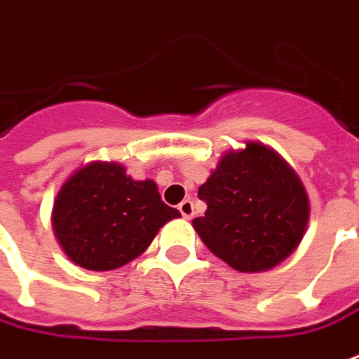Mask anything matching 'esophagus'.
Here are the masks:
<instances>
[{
  "label": "esophagus",
  "mask_w": 359,
  "mask_h": 359,
  "mask_svg": "<svg viewBox=\"0 0 359 359\" xmlns=\"http://www.w3.org/2000/svg\"><path fill=\"white\" fill-rule=\"evenodd\" d=\"M177 209H180V213H182L185 219H191L194 217V213H196V211H194V201H191V199H184V201L177 205Z\"/></svg>",
  "instance_id": "34e87169"
}]
</instances>
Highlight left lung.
<instances>
[{
	"label": "left lung",
	"instance_id": "1",
	"mask_svg": "<svg viewBox=\"0 0 359 359\" xmlns=\"http://www.w3.org/2000/svg\"><path fill=\"white\" fill-rule=\"evenodd\" d=\"M208 203L194 227L209 251L241 273L283 263L302 241L310 217L297 172L264 144L227 151L197 191Z\"/></svg>",
	"mask_w": 359,
	"mask_h": 359
}]
</instances>
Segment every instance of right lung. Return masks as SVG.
Masks as SVG:
<instances>
[{
  "label": "right lung",
  "instance_id": "1",
  "mask_svg": "<svg viewBox=\"0 0 359 359\" xmlns=\"http://www.w3.org/2000/svg\"><path fill=\"white\" fill-rule=\"evenodd\" d=\"M175 217L180 211L163 203L151 180H132L120 163L90 162L61 185L53 231L74 264L112 271L140 257Z\"/></svg>",
  "mask_w": 359,
  "mask_h": 359
}]
</instances>
